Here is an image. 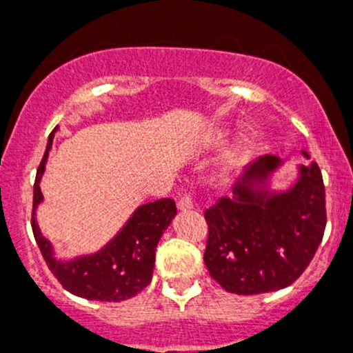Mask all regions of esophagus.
Segmentation results:
<instances>
[{
    "label": "esophagus",
    "instance_id": "obj_1",
    "mask_svg": "<svg viewBox=\"0 0 353 353\" xmlns=\"http://www.w3.org/2000/svg\"><path fill=\"white\" fill-rule=\"evenodd\" d=\"M176 207H179L180 212H187V210H191L194 205H192V198L189 194H183L182 198L179 199V203H176Z\"/></svg>",
    "mask_w": 353,
    "mask_h": 353
}]
</instances>
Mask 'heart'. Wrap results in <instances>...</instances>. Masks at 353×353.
Here are the masks:
<instances>
[{
    "mask_svg": "<svg viewBox=\"0 0 353 353\" xmlns=\"http://www.w3.org/2000/svg\"><path fill=\"white\" fill-rule=\"evenodd\" d=\"M224 138V134H219V136H217V139H223Z\"/></svg>",
    "mask_w": 353,
    "mask_h": 353,
    "instance_id": "heart-1",
    "label": "heart"
}]
</instances>
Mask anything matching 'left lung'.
Instances as JSON below:
<instances>
[{"label":"left lung","mask_w":353,"mask_h":353,"mask_svg":"<svg viewBox=\"0 0 353 353\" xmlns=\"http://www.w3.org/2000/svg\"><path fill=\"white\" fill-rule=\"evenodd\" d=\"M310 159L307 152H302ZM277 155L249 162L230 198L205 212V265L226 292L256 295L292 285L313 260L325 232V187L316 162L297 168L285 191L270 185Z\"/></svg>","instance_id":"left-lung-1"}]
</instances>
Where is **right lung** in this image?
<instances>
[{
    "mask_svg": "<svg viewBox=\"0 0 353 353\" xmlns=\"http://www.w3.org/2000/svg\"><path fill=\"white\" fill-rule=\"evenodd\" d=\"M56 130L58 127L49 136L48 148L40 162L35 185H33L31 228H33L37 245L56 279L70 293L77 297L88 299V301H127L146 288L152 281L155 249H157L162 233L166 232L176 215V205L170 198L139 205L127 219V223L121 226L120 232L99 251L81 254L72 260L58 258L52 244L42 235L37 223V208L43 201L40 182L46 171Z\"/></svg>",
    "mask_w": 353,
    "mask_h": 353,
    "instance_id": "add662e5",
    "label": "right lung"
}]
</instances>
